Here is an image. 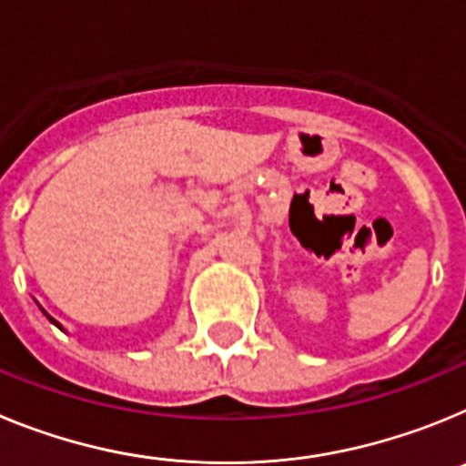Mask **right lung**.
Instances as JSON below:
<instances>
[{"instance_id": "1", "label": "right lung", "mask_w": 466, "mask_h": 466, "mask_svg": "<svg viewBox=\"0 0 466 466\" xmlns=\"http://www.w3.org/2000/svg\"><path fill=\"white\" fill-rule=\"evenodd\" d=\"M41 312H44V315H46V317H48V319H51V322H53V324H56V327H57V329H60V331H65V329H63V324H60V322H56V319H53V317H51V315H48V312H46V310H44V308H41Z\"/></svg>"}]
</instances>
